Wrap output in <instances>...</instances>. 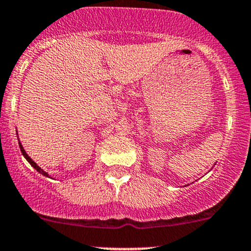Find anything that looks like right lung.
I'll return each instance as SVG.
<instances>
[{
	"label": "right lung",
	"mask_w": 251,
	"mask_h": 251,
	"mask_svg": "<svg viewBox=\"0 0 251 251\" xmlns=\"http://www.w3.org/2000/svg\"><path fill=\"white\" fill-rule=\"evenodd\" d=\"M19 147H20V151H22L23 155H24V158H25V159H26V160H27V161H29V163H30V165H31V166H32V168H34V169H36V170H37V171H39V173H40V174L45 175V176H48V174H46V173H45V171H44V170H42V169H41V168H40V166H39V165H37V164H36V163H35V161H34V160H32V159H31V158H30V156H29V155H27V154H26V151H24V148H23V146H22V144H20V143H19Z\"/></svg>",
	"instance_id": "1"
}]
</instances>
